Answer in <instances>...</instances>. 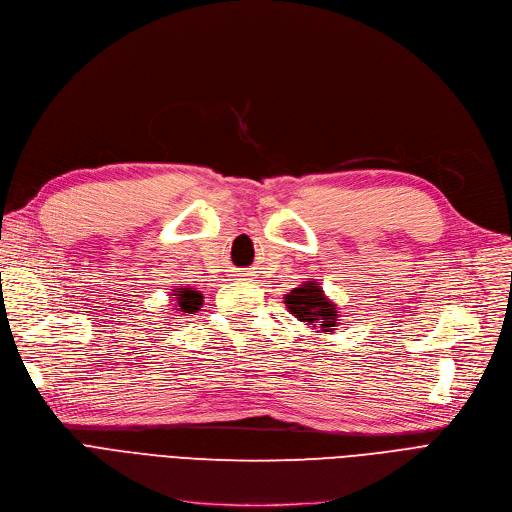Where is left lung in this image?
Returning <instances> with one entry per match:
<instances>
[{"instance_id":"8db88e82","label":"left lung","mask_w":512,"mask_h":512,"mask_svg":"<svg viewBox=\"0 0 512 512\" xmlns=\"http://www.w3.org/2000/svg\"><path fill=\"white\" fill-rule=\"evenodd\" d=\"M286 307L298 317L301 322H309L313 328H320L322 332L330 334L337 326V307H334L324 296L320 284L307 281L305 286L294 288L286 294Z\"/></svg>"}]
</instances>
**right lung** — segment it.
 <instances>
[{"mask_svg": "<svg viewBox=\"0 0 512 512\" xmlns=\"http://www.w3.org/2000/svg\"><path fill=\"white\" fill-rule=\"evenodd\" d=\"M180 290V288H178ZM175 298H178V305H180V309L184 311V313H190V311H195V309H199V305H201V294L199 292H195V290H182L180 294H173Z\"/></svg>", "mask_w": 512, "mask_h": 512, "instance_id": "1", "label": "right lung"}]
</instances>
